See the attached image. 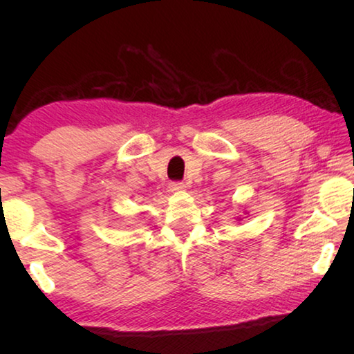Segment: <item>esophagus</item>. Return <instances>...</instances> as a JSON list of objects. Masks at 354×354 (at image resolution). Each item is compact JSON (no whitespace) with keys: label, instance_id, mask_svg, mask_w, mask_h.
<instances>
[{"label":"esophagus","instance_id":"esophagus-1","mask_svg":"<svg viewBox=\"0 0 354 354\" xmlns=\"http://www.w3.org/2000/svg\"><path fill=\"white\" fill-rule=\"evenodd\" d=\"M169 187H170L171 192H181V190L185 189V184L181 183V181H171L169 184Z\"/></svg>","mask_w":354,"mask_h":354}]
</instances>
